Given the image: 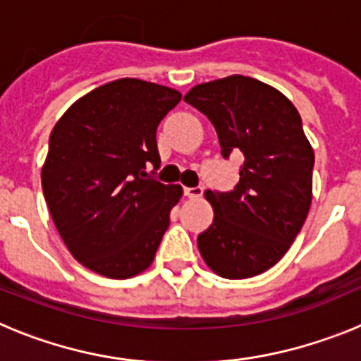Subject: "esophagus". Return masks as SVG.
Wrapping results in <instances>:
<instances>
[{"label":"esophagus","instance_id":"esophagus-1","mask_svg":"<svg viewBox=\"0 0 361 361\" xmlns=\"http://www.w3.org/2000/svg\"><path fill=\"white\" fill-rule=\"evenodd\" d=\"M202 188L200 186H195V188H184V195L188 197V199H199V197H202Z\"/></svg>","mask_w":361,"mask_h":361}]
</instances>
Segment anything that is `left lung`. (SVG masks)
Segmentation results:
<instances>
[{
	"mask_svg": "<svg viewBox=\"0 0 361 361\" xmlns=\"http://www.w3.org/2000/svg\"><path fill=\"white\" fill-rule=\"evenodd\" d=\"M184 101L212 121L222 157L244 155L237 186L206 191L215 216L197 237L200 255L224 279L260 275L288 253L311 208L314 152L298 110L244 75L193 86Z\"/></svg>",
	"mask_w": 361,
	"mask_h": 361,
	"instance_id": "8db88e82",
	"label": "left lung"
}]
</instances>
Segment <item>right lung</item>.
Wrapping results in <instances>:
<instances>
[{
    "label": "right lung",
    "mask_w": 361,
    "mask_h": 361,
    "mask_svg": "<svg viewBox=\"0 0 361 361\" xmlns=\"http://www.w3.org/2000/svg\"><path fill=\"white\" fill-rule=\"evenodd\" d=\"M180 97L168 86L117 79L75 101L50 133L44 200L70 253L94 273L130 279L155 258L183 197L178 184L152 177L161 166L155 133Z\"/></svg>",
    "instance_id": "obj_1"
}]
</instances>
